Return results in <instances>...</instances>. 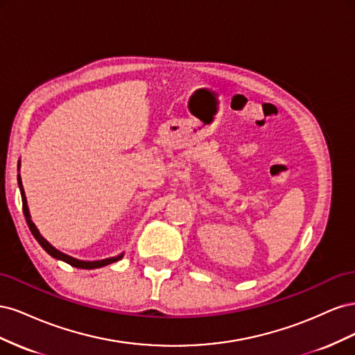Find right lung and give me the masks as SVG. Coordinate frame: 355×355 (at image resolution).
<instances>
[{"label":"right lung","instance_id":"right-lung-1","mask_svg":"<svg viewBox=\"0 0 355 355\" xmlns=\"http://www.w3.org/2000/svg\"><path fill=\"white\" fill-rule=\"evenodd\" d=\"M19 167H20V161H19ZM17 182H19L20 194H22L24 214H25V218H26L28 227H29V230H31L32 235H34V237H35V240L40 243V245H41L42 249H44L50 256L55 257V259H59V261L67 262V263H69V265H72V266H75V268H83V270H94V268H102V266H105V265H110V263H114V262H116V261H120V259H121L124 253L118 254V256H115V257H108V259H102V261H93V262H90V261H80V259H75V257L68 256V254H65V253L59 252L58 249H55V247H53V245H51V244H50L44 237H42L41 234H40V231H38V230H37V227H35V223L31 220V214H29L28 202H26L25 191H24V187H22V179H20V175L17 176Z\"/></svg>","mask_w":355,"mask_h":355}]
</instances>
